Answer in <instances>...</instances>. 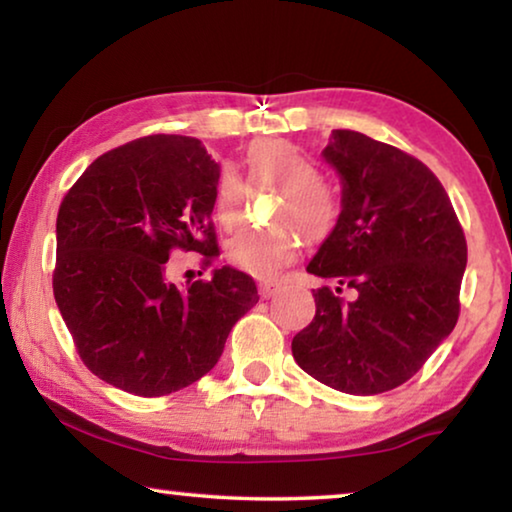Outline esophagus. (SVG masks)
Segmentation results:
<instances>
[{"label": "esophagus", "mask_w": 512, "mask_h": 512, "mask_svg": "<svg viewBox=\"0 0 512 512\" xmlns=\"http://www.w3.org/2000/svg\"><path fill=\"white\" fill-rule=\"evenodd\" d=\"M277 291H279L277 282H261V284H258V293H261V298H265V300L275 296Z\"/></svg>", "instance_id": "obj_1"}]
</instances>
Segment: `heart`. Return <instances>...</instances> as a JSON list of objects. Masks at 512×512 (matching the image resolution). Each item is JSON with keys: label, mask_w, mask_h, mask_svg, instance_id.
Instances as JSON below:
<instances>
[{"label": "heart", "mask_w": 512, "mask_h": 512, "mask_svg": "<svg viewBox=\"0 0 512 512\" xmlns=\"http://www.w3.org/2000/svg\"><path fill=\"white\" fill-rule=\"evenodd\" d=\"M247 177L251 186L279 188L272 209V228H244L230 237L226 254L237 270L270 279L296 261L300 235L319 242L331 235L340 219L342 200L335 186L319 177L317 165L289 142H258L247 151ZM247 188L235 172L226 170L214 188V216L223 228L242 221Z\"/></svg>", "instance_id": "b5f03b06"}]
</instances>
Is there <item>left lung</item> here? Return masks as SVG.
<instances>
[{
	"instance_id": "obj_1",
	"label": "left lung",
	"mask_w": 512,
	"mask_h": 512,
	"mask_svg": "<svg viewBox=\"0 0 512 512\" xmlns=\"http://www.w3.org/2000/svg\"><path fill=\"white\" fill-rule=\"evenodd\" d=\"M324 158L342 177V212L307 272L335 286L312 291L317 314L291 352L326 387L382 394L457 326L464 228L436 174L410 153L333 130Z\"/></svg>"
}]
</instances>
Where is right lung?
<instances>
[{
  "instance_id": "add662e5",
  "label": "right lung",
  "mask_w": 512,
  "mask_h": 512,
  "mask_svg": "<svg viewBox=\"0 0 512 512\" xmlns=\"http://www.w3.org/2000/svg\"><path fill=\"white\" fill-rule=\"evenodd\" d=\"M219 165L200 139L151 135L102 153L58 209L53 296L90 373L135 396H165L216 366L230 328L258 303L254 279L214 270L179 289L177 251L219 254Z\"/></svg>"
}]
</instances>
